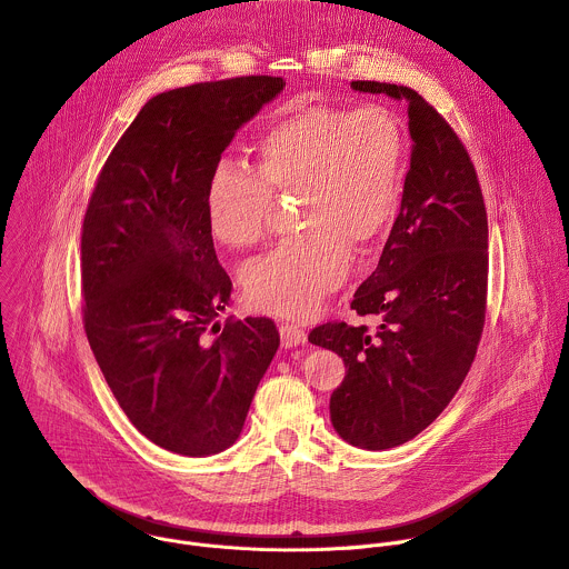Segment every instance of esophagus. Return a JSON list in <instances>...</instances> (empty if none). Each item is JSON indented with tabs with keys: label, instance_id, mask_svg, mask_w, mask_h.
<instances>
[{
	"label": "esophagus",
	"instance_id": "34e87169",
	"mask_svg": "<svg viewBox=\"0 0 569 569\" xmlns=\"http://www.w3.org/2000/svg\"><path fill=\"white\" fill-rule=\"evenodd\" d=\"M279 333H281V345H283L286 349L299 347V345L306 342V331L299 329V327H295V323H281Z\"/></svg>",
	"mask_w": 569,
	"mask_h": 569
}]
</instances>
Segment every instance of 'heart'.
Instances as JSON below:
<instances>
[{
    "mask_svg": "<svg viewBox=\"0 0 569 569\" xmlns=\"http://www.w3.org/2000/svg\"><path fill=\"white\" fill-rule=\"evenodd\" d=\"M405 126L378 103L299 106L274 117L254 148V171L220 159L204 184L211 238L246 250L266 236L272 193H297L301 233L240 274L250 306L288 319L319 310L393 222L405 167Z\"/></svg>",
    "mask_w": 569,
    "mask_h": 569,
    "instance_id": "heart-1",
    "label": "heart"
}]
</instances>
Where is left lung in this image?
Masks as SVG:
<instances>
[{"label":"left lung","mask_w":569,"mask_h":569,"mask_svg":"<svg viewBox=\"0 0 569 569\" xmlns=\"http://www.w3.org/2000/svg\"><path fill=\"white\" fill-rule=\"evenodd\" d=\"M353 90L408 101L412 157L398 218L351 308L378 329L327 321L308 342L347 367L331 421L351 446L387 450L423 432L461 387L481 340L489 220L470 154L415 90L353 80Z\"/></svg>","instance_id":"left-lung-1"}]
</instances>
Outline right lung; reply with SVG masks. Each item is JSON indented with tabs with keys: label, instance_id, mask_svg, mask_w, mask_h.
Instances as JSON below:
<instances>
[{
	"label": "right lung",
	"instance_id": "obj_1",
	"mask_svg": "<svg viewBox=\"0 0 569 569\" xmlns=\"http://www.w3.org/2000/svg\"><path fill=\"white\" fill-rule=\"evenodd\" d=\"M283 88L281 76H236L152 97L106 159L83 218L88 342L130 423L184 457L238 439L279 349L268 317L213 323L231 279L204 184L236 130Z\"/></svg>",
	"mask_w": 569,
	"mask_h": 569
}]
</instances>
